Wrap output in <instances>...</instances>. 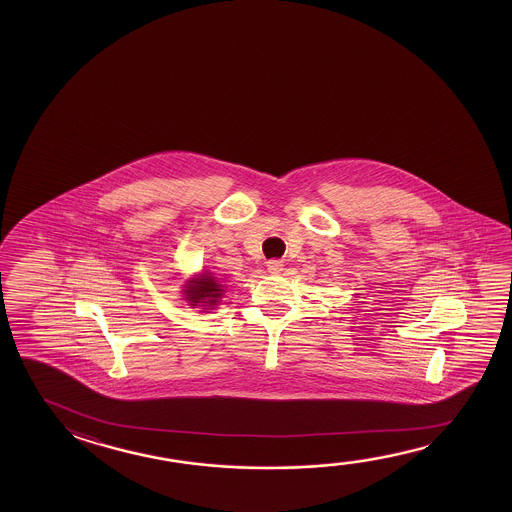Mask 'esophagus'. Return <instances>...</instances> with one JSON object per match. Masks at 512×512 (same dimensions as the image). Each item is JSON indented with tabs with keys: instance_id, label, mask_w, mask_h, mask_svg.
I'll return each mask as SVG.
<instances>
[{
	"instance_id": "obj_1",
	"label": "esophagus",
	"mask_w": 512,
	"mask_h": 512,
	"mask_svg": "<svg viewBox=\"0 0 512 512\" xmlns=\"http://www.w3.org/2000/svg\"><path fill=\"white\" fill-rule=\"evenodd\" d=\"M268 269L271 273H280L284 269V264L280 260H269Z\"/></svg>"
}]
</instances>
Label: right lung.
Masks as SVG:
<instances>
[{
  "label": "right lung",
  "mask_w": 512,
  "mask_h": 512,
  "mask_svg": "<svg viewBox=\"0 0 512 512\" xmlns=\"http://www.w3.org/2000/svg\"><path fill=\"white\" fill-rule=\"evenodd\" d=\"M184 300L191 307H202L203 310H212L223 298V285L219 284L218 278L209 271H202L200 275H194L191 280L184 284Z\"/></svg>",
  "instance_id": "add662e5"
}]
</instances>
